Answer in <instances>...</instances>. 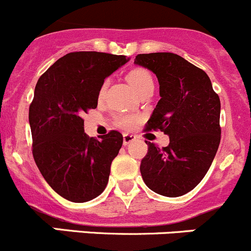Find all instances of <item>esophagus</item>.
I'll return each instance as SVG.
<instances>
[{"label": "esophagus", "mask_w": 251, "mask_h": 251, "mask_svg": "<svg viewBox=\"0 0 251 251\" xmlns=\"http://www.w3.org/2000/svg\"><path fill=\"white\" fill-rule=\"evenodd\" d=\"M137 136L131 135V133H124L123 135V143L124 146H128L130 143H132L133 141H136Z\"/></svg>", "instance_id": "esophagus-1"}]
</instances>
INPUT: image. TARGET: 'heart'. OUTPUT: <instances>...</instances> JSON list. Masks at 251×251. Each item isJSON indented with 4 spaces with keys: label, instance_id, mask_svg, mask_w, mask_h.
<instances>
[{
    "label": "heart",
    "instance_id": "heart-1",
    "mask_svg": "<svg viewBox=\"0 0 251 251\" xmlns=\"http://www.w3.org/2000/svg\"><path fill=\"white\" fill-rule=\"evenodd\" d=\"M127 81L138 95L146 88L154 87L153 76L144 68H135V69L131 70L127 74ZM137 120L138 118L135 115H121L116 119V125L124 130H130L137 123Z\"/></svg>",
    "mask_w": 251,
    "mask_h": 251
}]
</instances>
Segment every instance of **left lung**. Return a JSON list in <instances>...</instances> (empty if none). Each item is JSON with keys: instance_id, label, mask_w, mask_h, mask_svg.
Returning a JSON list of instances; mask_svg holds the SVG:
<instances>
[{"instance_id": "left-lung-1", "label": "left lung", "mask_w": 251, "mask_h": 251, "mask_svg": "<svg viewBox=\"0 0 251 251\" xmlns=\"http://www.w3.org/2000/svg\"><path fill=\"white\" fill-rule=\"evenodd\" d=\"M135 64L151 70L159 81L160 100L147 130L159 128L170 138L163 148L146 141L142 178L161 196H183L204 178L219 149L220 98L204 70L174 53L138 54Z\"/></svg>"}]
</instances>
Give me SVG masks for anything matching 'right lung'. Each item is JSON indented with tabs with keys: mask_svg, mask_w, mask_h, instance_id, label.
<instances>
[{
	"mask_svg": "<svg viewBox=\"0 0 251 251\" xmlns=\"http://www.w3.org/2000/svg\"><path fill=\"white\" fill-rule=\"evenodd\" d=\"M128 60L102 52L68 53L37 81L29 108L32 155L50 188L67 201H92L107 187L123 135L88 137L81 116L97 108L104 78Z\"/></svg>",
	"mask_w": 251,
	"mask_h": 251,
	"instance_id": "1",
	"label": "right lung"
}]
</instances>
